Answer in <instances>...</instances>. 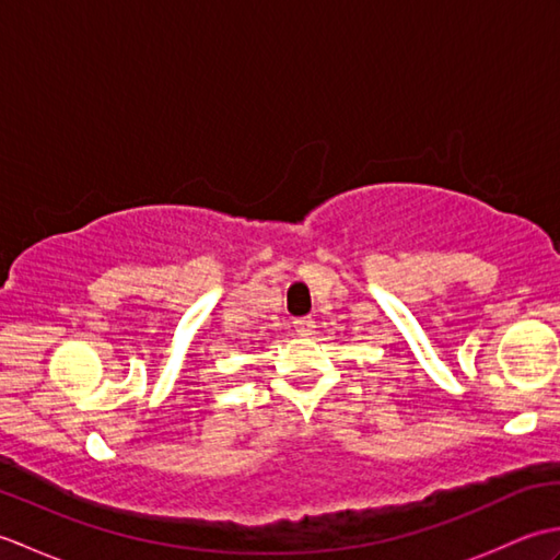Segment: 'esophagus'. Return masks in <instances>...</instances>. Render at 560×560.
I'll return each instance as SVG.
<instances>
[{
	"label": "esophagus",
	"instance_id": "1",
	"mask_svg": "<svg viewBox=\"0 0 560 560\" xmlns=\"http://www.w3.org/2000/svg\"><path fill=\"white\" fill-rule=\"evenodd\" d=\"M293 329H295V335H301V337L313 335V329H315V319H313L311 315H305V317H295V319H293Z\"/></svg>",
	"mask_w": 560,
	"mask_h": 560
}]
</instances>
